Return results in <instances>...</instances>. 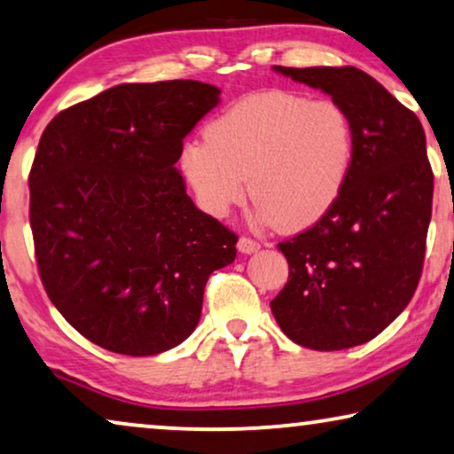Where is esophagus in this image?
Instances as JSON below:
<instances>
[{"instance_id":"esophagus-1","label":"esophagus","mask_w":454,"mask_h":454,"mask_svg":"<svg viewBox=\"0 0 454 454\" xmlns=\"http://www.w3.org/2000/svg\"><path fill=\"white\" fill-rule=\"evenodd\" d=\"M261 248V245L256 240H253V239H248V236H240V240H239V250L240 253H245V254H250V253H256V250Z\"/></svg>"}]
</instances>
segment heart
I'll use <instances>...</instances> for the list:
<instances>
[{"label":"heart","mask_w":454,"mask_h":454,"mask_svg":"<svg viewBox=\"0 0 454 454\" xmlns=\"http://www.w3.org/2000/svg\"><path fill=\"white\" fill-rule=\"evenodd\" d=\"M350 154L353 130L340 106L267 90L220 114L206 128V142L184 148L181 165L207 214L226 215L248 181L261 218L295 232L334 206Z\"/></svg>","instance_id":"b5f03b06"}]
</instances>
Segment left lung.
Here are the masks:
<instances>
[{
    "label": "left lung",
    "instance_id": "1",
    "mask_svg": "<svg viewBox=\"0 0 454 454\" xmlns=\"http://www.w3.org/2000/svg\"><path fill=\"white\" fill-rule=\"evenodd\" d=\"M275 71L342 107L353 154L326 215L277 245L289 279L270 309L301 347L350 348L383 333L420 281L434 192L426 134L414 112L355 67Z\"/></svg>",
    "mask_w": 454,
    "mask_h": 454
}]
</instances>
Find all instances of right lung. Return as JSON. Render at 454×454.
Instances as JSON below:
<instances>
[{"label": "right lung", "instance_id": "right-lung-1", "mask_svg": "<svg viewBox=\"0 0 454 454\" xmlns=\"http://www.w3.org/2000/svg\"><path fill=\"white\" fill-rule=\"evenodd\" d=\"M218 96L189 79L116 85L40 137L28 177L40 281L101 348L177 347L198 326L209 275L236 259L239 236L193 206L175 168Z\"/></svg>", "mask_w": 454, "mask_h": 454}]
</instances>
